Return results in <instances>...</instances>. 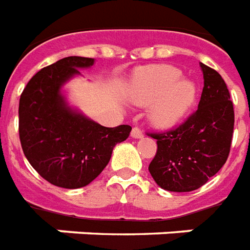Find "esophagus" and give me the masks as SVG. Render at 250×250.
<instances>
[{"instance_id":"34e87169","label":"esophagus","mask_w":250,"mask_h":250,"mask_svg":"<svg viewBox=\"0 0 250 250\" xmlns=\"http://www.w3.org/2000/svg\"><path fill=\"white\" fill-rule=\"evenodd\" d=\"M144 136L143 130H141V127L140 126H134L132 129V137L134 138H141Z\"/></svg>"}]
</instances>
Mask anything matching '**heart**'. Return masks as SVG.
<instances>
[{
    "instance_id": "1",
    "label": "heart",
    "mask_w": 250,
    "mask_h": 250,
    "mask_svg": "<svg viewBox=\"0 0 250 250\" xmlns=\"http://www.w3.org/2000/svg\"><path fill=\"white\" fill-rule=\"evenodd\" d=\"M181 77L177 67L158 65L138 72L132 87V100L138 105H149L150 120L161 127L178 123L196 100V85Z\"/></svg>"
}]
</instances>
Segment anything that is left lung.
I'll return each mask as SVG.
<instances>
[{
	"label": "left lung",
	"mask_w": 250,
	"mask_h": 250,
	"mask_svg": "<svg viewBox=\"0 0 250 250\" xmlns=\"http://www.w3.org/2000/svg\"><path fill=\"white\" fill-rule=\"evenodd\" d=\"M204 87L197 110L177 126L149 132L157 152L149 172L169 192H192L209 181L227 163L232 145L234 110L222 77L201 63Z\"/></svg>",
	"instance_id": "obj_1"
}]
</instances>
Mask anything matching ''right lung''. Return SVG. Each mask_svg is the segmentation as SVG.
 <instances>
[{"label": "right lung", "mask_w": 250, "mask_h": 250, "mask_svg": "<svg viewBox=\"0 0 250 250\" xmlns=\"http://www.w3.org/2000/svg\"><path fill=\"white\" fill-rule=\"evenodd\" d=\"M93 58L65 57L42 67L25 86L18 105V133L23 154L48 183L76 189L90 184L106 167L113 147L132 126L105 127L73 112L60 87L93 65Z\"/></svg>", "instance_id": "add662e5"}]
</instances>
